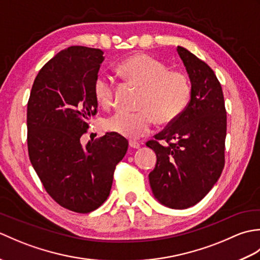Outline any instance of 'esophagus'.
<instances>
[{
    "label": "esophagus",
    "instance_id": "obj_1",
    "mask_svg": "<svg viewBox=\"0 0 260 260\" xmlns=\"http://www.w3.org/2000/svg\"><path fill=\"white\" fill-rule=\"evenodd\" d=\"M129 146H131L132 148H134V150H139V148L141 147L140 143H137V142H135V141H129Z\"/></svg>",
    "mask_w": 260,
    "mask_h": 260
}]
</instances>
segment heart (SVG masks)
I'll list each match as a JSON object with an SVG mask.
<instances>
[{
    "mask_svg": "<svg viewBox=\"0 0 260 260\" xmlns=\"http://www.w3.org/2000/svg\"><path fill=\"white\" fill-rule=\"evenodd\" d=\"M119 73L127 79L143 87L139 102L140 112L120 110L105 120V127L112 133L128 140H139L151 133L155 123H172L184 112L191 95L186 76L169 70L159 60L146 53H135L118 64ZM115 82L106 74L96 77L93 95L103 107L114 101Z\"/></svg>",
    "mask_w": 260,
    "mask_h": 260,
    "instance_id": "b5f03b06",
    "label": "heart"
}]
</instances>
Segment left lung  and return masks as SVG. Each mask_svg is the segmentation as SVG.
Listing matches in <instances>:
<instances>
[{
    "label": "left lung",
    "mask_w": 260,
    "mask_h": 260,
    "mask_svg": "<svg viewBox=\"0 0 260 260\" xmlns=\"http://www.w3.org/2000/svg\"><path fill=\"white\" fill-rule=\"evenodd\" d=\"M191 82L184 112L146 146L155 152L156 164L148 174L154 198L171 209H187L200 202L217 183L224 167L227 113L221 85L209 66L178 47Z\"/></svg>",
    "instance_id": "obj_1"
}]
</instances>
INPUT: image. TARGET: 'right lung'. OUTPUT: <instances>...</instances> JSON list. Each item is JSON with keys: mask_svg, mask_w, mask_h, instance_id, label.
Instances as JSON below:
<instances>
[{"mask_svg": "<svg viewBox=\"0 0 260 260\" xmlns=\"http://www.w3.org/2000/svg\"><path fill=\"white\" fill-rule=\"evenodd\" d=\"M104 61L101 49L69 47L39 71L26 110L27 150L43 186L60 206L88 213L106 201L114 171L128 148L107 133L84 146L80 137L97 113L93 82Z\"/></svg>", "mask_w": 260, "mask_h": 260, "instance_id": "obj_1", "label": "right lung"}]
</instances>
